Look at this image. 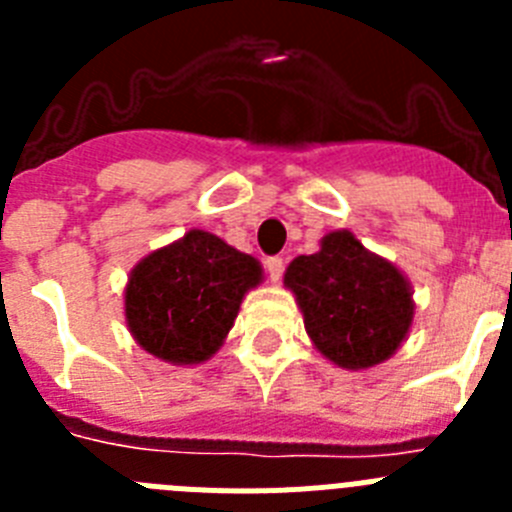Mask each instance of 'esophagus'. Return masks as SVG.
<instances>
[{
  "mask_svg": "<svg viewBox=\"0 0 512 512\" xmlns=\"http://www.w3.org/2000/svg\"><path fill=\"white\" fill-rule=\"evenodd\" d=\"M266 271H269V279L271 282H279L284 274V259L282 256H271V259H266Z\"/></svg>",
  "mask_w": 512,
  "mask_h": 512,
  "instance_id": "34e87169",
  "label": "esophagus"
}]
</instances>
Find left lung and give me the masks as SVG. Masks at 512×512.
Instances as JSON below:
<instances>
[{
    "mask_svg": "<svg viewBox=\"0 0 512 512\" xmlns=\"http://www.w3.org/2000/svg\"><path fill=\"white\" fill-rule=\"evenodd\" d=\"M312 346L341 369H372L408 338L415 318L413 287L351 230H330L310 256L284 271Z\"/></svg>",
    "mask_w": 512,
    "mask_h": 512,
    "instance_id": "left-lung-1",
    "label": "left lung"
}]
</instances>
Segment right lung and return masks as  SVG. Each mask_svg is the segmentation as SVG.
Returning <instances> with one entry per match:
<instances>
[{
    "label": "right lung",
    "instance_id": "right-lung-1",
    "mask_svg": "<svg viewBox=\"0 0 512 512\" xmlns=\"http://www.w3.org/2000/svg\"><path fill=\"white\" fill-rule=\"evenodd\" d=\"M264 269L207 230L156 248L125 284V323L143 351L174 366L210 359L233 328L248 289Z\"/></svg>",
    "mask_w": 512,
    "mask_h": 512
}]
</instances>
